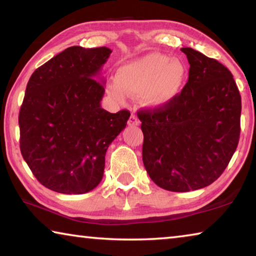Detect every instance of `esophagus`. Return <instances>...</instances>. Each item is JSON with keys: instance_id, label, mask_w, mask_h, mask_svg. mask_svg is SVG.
Returning <instances> with one entry per match:
<instances>
[{"instance_id": "obj_1", "label": "esophagus", "mask_w": 256, "mask_h": 256, "mask_svg": "<svg viewBox=\"0 0 256 256\" xmlns=\"http://www.w3.org/2000/svg\"><path fill=\"white\" fill-rule=\"evenodd\" d=\"M138 118L136 115H131L130 116V118H128V124L130 125V126H136V125H138Z\"/></svg>"}]
</instances>
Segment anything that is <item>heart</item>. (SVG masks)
<instances>
[{"instance_id":"1","label":"heart","mask_w":256,"mask_h":256,"mask_svg":"<svg viewBox=\"0 0 256 256\" xmlns=\"http://www.w3.org/2000/svg\"><path fill=\"white\" fill-rule=\"evenodd\" d=\"M188 70L180 60L150 53L130 60L116 71L115 84L108 86L112 97L124 98L141 94V100L151 108L166 107L175 100L186 81Z\"/></svg>"}]
</instances>
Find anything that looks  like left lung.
<instances>
[{
	"label": "left lung",
	"mask_w": 256,
	"mask_h": 256,
	"mask_svg": "<svg viewBox=\"0 0 256 256\" xmlns=\"http://www.w3.org/2000/svg\"><path fill=\"white\" fill-rule=\"evenodd\" d=\"M188 80L170 105L140 110L142 160L159 188L188 192L210 185L226 170L240 133L242 99L232 72L184 47Z\"/></svg>",
	"instance_id": "obj_1"
}]
</instances>
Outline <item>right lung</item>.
<instances>
[{"label":"right lung","instance_id":"add662e5","mask_svg":"<svg viewBox=\"0 0 256 256\" xmlns=\"http://www.w3.org/2000/svg\"><path fill=\"white\" fill-rule=\"evenodd\" d=\"M112 50L68 47L34 71L19 112L20 150L38 182L54 192L84 194L100 183L108 146L130 112L102 110L96 79Z\"/></svg>","mask_w":256,"mask_h":256}]
</instances>
